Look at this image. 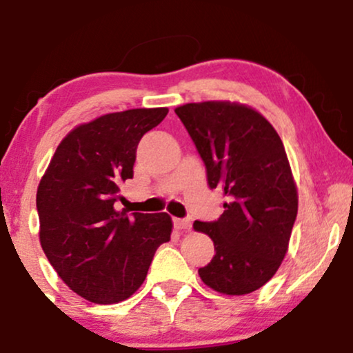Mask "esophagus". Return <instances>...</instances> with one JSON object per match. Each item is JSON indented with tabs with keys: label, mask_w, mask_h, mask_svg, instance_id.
<instances>
[{
	"label": "esophagus",
	"mask_w": 353,
	"mask_h": 353,
	"mask_svg": "<svg viewBox=\"0 0 353 353\" xmlns=\"http://www.w3.org/2000/svg\"><path fill=\"white\" fill-rule=\"evenodd\" d=\"M174 225H176L177 230H189L190 221L189 219H174Z\"/></svg>",
	"instance_id": "1"
}]
</instances>
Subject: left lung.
<instances>
[{
    "mask_svg": "<svg viewBox=\"0 0 353 353\" xmlns=\"http://www.w3.org/2000/svg\"><path fill=\"white\" fill-rule=\"evenodd\" d=\"M174 111L204 161L209 185L228 196L219 221L194 222L216 247L199 277L219 294L254 292L281 267L297 217V184L282 139L247 104L202 101Z\"/></svg>",
    "mask_w": 353,
    "mask_h": 353,
    "instance_id": "1",
    "label": "left lung"
}]
</instances>
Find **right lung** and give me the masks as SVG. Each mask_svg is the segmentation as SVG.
Listing matches in <instances>:
<instances>
[{"label":"right lung","mask_w":353,"mask_h":353,"mask_svg":"<svg viewBox=\"0 0 353 353\" xmlns=\"http://www.w3.org/2000/svg\"><path fill=\"white\" fill-rule=\"evenodd\" d=\"M168 108L109 112L71 129L36 192L39 242L61 281L92 303H117L143 285L157 247L171 241L169 214L128 216L119 189L132 177L141 137Z\"/></svg>","instance_id":"right-lung-1"}]
</instances>
